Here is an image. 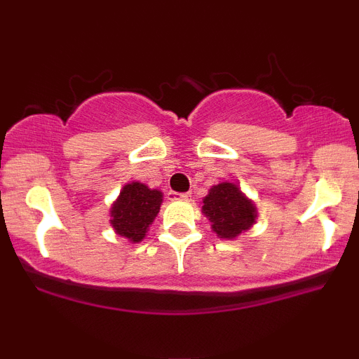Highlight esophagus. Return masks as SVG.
I'll list each match as a JSON object with an SVG mask.
<instances>
[{
	"instance_id": "obj_1",
	"label": "esophagus",
	"mask_w": 359,
	"mask_h": 359,
	"mask_svg": "<svg viewBox=\"0 0 359 359\" xmlns=\"http://www.w3.org/2000/svg\"><path fill=\"white\" fill-rule=\"evenodd\" d=\"M168 199L170 201H189L191 199V194L185 192V194H179V192H168Z\"/></svg>"
}]
</instances>
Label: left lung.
<instances>
[{"mask_svg": "<svg viewBox=\"0 0 359 359\" xmlns=\"http://www.w3.org/2000/svg\"><path fill=\"white\" fill-rule=\"evenodd\" d=\"M203 214L221 240H236L257 222L258 209L234 182H219L203 199Z\"/></svg>", "mask_w": 359, "mask_h": 359, "instance_id": "1", "label": "left lung"}]
</instances>
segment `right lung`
I'll return each mask as SVG.
<instances>
[{"label":"right lung","mask_w":359,"mask_h":359,"mask_svg":"<svg viewBox=\"0 0 359 359\" xmlns=\"http://www.w3.org/2000/svg\"><path fill=\"white\" fill-rule=\"evenodd\" d=\"M163 194L158 189H150L142 182H128L109 209V224L114 233L126 238L130 243L145 240L148 229L154 224Z\"/></svg>","instance_id":"obj_1"}]
</instances>
